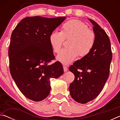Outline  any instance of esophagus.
<instances>
[{
    "mask_svg": "<svg viewBox=\"0 0 120 120\" xmlns=\"http://www.w3.org/2000/svg\"><path fill=\"white\" fill-rule=\"evenodd\" d=\"M63 68H64V72H67L68 70V68H67V67L66 66H63Z\"/></svg>",
    "mask_w": 120,
    "mask_h": 120,
    "instance_id": "obj_1",
    "label": "esophagus"
}]
</instances>
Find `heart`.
Returning a JSON list of instances; mask_svg holds the SVG:
<instances>
[{
	"label": "heart",
	"instance_id": "b5f03b06",
	"mask_svg": "<svg viewBox=\"0 0 120 120\" xmlns=\"http://www.w3.org/2000/svg\"><path fill=\"white\" fill-rule=\"evenodd\" d=\"M68 48L62 49L56 59L64 64H68L76 59L78 55L83 57L89 53L94 47L95 35L88 26L78 20H70L63 24L61 31H53L49 41L53 51L58 53L64 39H69Z\"/></svg>",
	"mask_w": 120,
	"mask_h": 120
}]
</instances>
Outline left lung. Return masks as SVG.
I'll return each instance as SVG.
<instances>
[{"mask_svg": "<svg viewBox=\"0 0 120 120\" xmlns=\"http://www.w3.org/2000/svg\"><path fill=\"white\" fill-rule=\"evenodd\" d=\"M93 25L95 42L90 52L75 61L69 67L75 75L69 92L75 101L81 104L92 101L98 96L108 79L112 59L108 35L96 22L88 19Z\"/></svg>", "mask_w": 120, "mask_h": 120, "instance_id": "8db88e82", "label": "left lung"}]
</instances>
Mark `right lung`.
Instances as JSON below:
<instances>
[{
  "mask_svg": "<svg viewBox=\"0 0 120 120\" xmlns=\"http://www.w3.org/2000/svg\"><path fill=\"white\" fill-rule=\"evenodd\" d=\"M66 17H27L11 33L8 51L10 72L18 88L27 98L41 101L50 94L51 78L64 74L62 65L54 59L49 41L51 32Z\"/></svg>",
  "mask_w": 120,
  "mask_h": 120,
  "instance_id": "right-lung-1",
  "label": "right lung"
}]
</instances>
